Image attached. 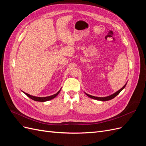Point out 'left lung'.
I'll return each mask as SVG.
<instances>
[{
  "instance_id": "left-lung-1",
  "label": "left lung",
  "mask_w": 146,
  "mask_h": 146,
  "mask_svg": "<svg viewBox=\"0 0 146 146\" xmlns=\"http://www.w3.org/2000/svg\"><path fill=\"white\" fill-rule=\"evenodd\" d=\"M127 83L125 84V85L121 88V89L118 90L116 92H114V93L112 94L111 95H110V96H107V97H103V98H100V97H96V96L90 95V94L86 93V92H85V93L87 95V96H88V97H89V98H90L91 99H95V100H100V101H108V100H111V99H113V98H115L116 96H117L119 93H120L121 91H122L123 89H124V88L125 87V86L127 85Z\"/></svg>"
}]
</instances>
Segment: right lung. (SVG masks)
Masks as SVG:
<instances>
[{
    "instance_id": "1",
    "label": "right lung",
    "mask_w": 146,
    "mask_h": 146,
    "mask_svg": "<svg viewBox=\"0 0 146 146\" xmlns=\"http://www.w3.org/2000/svg\"><path fill=\"white\" fill-rule=\"evenodd\" d=\"M61 89L56 92V94H54V95H52V96H47V97H43V98H41V97H36V96H32V95H30V94H27V93H26V92H24V91H23L24 93L25 94V95H27L29 98H30L31 99H32V100H35V101H37V102H46V101H48V100H52V99H54L55 98H56V97L58 95V94L60 93V91H61Z\"/></svg>"
}]
</instances>
